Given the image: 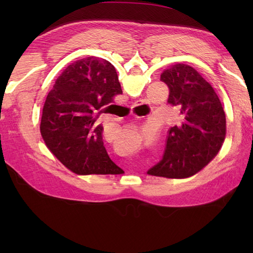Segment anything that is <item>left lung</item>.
<instances>
[{
    "label": "left lung",
    "instance_id": "left-lung-1",
    "mask_svg": "<svg viewBox=\"0 0 253 253\" xmlns=\"http://www.w3.org/2000/svg\"><path fill=\"white\" fill-rule=\"evenodd\" d=\"M168 84V103L178 111L180 123L170 127L162 160L149 175L185 178L195 175L221 149L226 117L215 91L195 68L176 64L161 75Z\"/></svg>",
    "mask_w": 253,
    "mask_h": 253
}]
</instances>
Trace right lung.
<instances>
[{
  "label": "right lung",
  "instance_id": "1",
  "mask_svg": "<svg viewBox=\"0 0 253 253\" xmlns=\"http://www.w3.org/2000/svg\"><path fill=\"white\" fill-rule=\"evenodd\" d=\"M122 93L115 67L96 56L72 63L56 79L46 96L40 131L51 152L74 173H124L106 152L103 126L95 124Z\"/></svg>",
  "mask_w": 253,
  "mask_h": 253
}]
</instances>
